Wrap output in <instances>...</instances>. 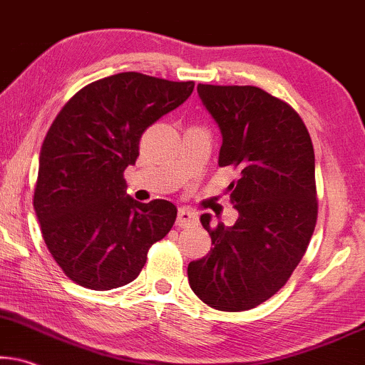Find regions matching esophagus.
I'll return each mask as SVG.
<instances>
[{
  "mask_svg": "<svg viewBox=\"0 0 365 365\" xmlns=\"http://www.w3.org/2000/svg\"><path fill=\"white\" fill-rule=\"evenodd\" d=\"M197 224V214L188 209H178L177 214V225L178 227H190V225Z\"/></svg>",
  "mask_w": 365,
  "mask_h": 365,
  "instance_id": "34e87169",
  "label": "esophagus"
}]
</instances>
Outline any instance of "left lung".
Listing matches in <instances>:
<instances>
[{"instance_id": "8db88e82", "label": "left lung", "mask_w": 365, "mask_h": 365, "mask_svg": "<svg viewBox=\"0 0 365 365\" xmlns=\"http://www.w3.org/2000/svg\"><path fill=\"white\" fill-rule=\"evenodd\" d=\"M219 124V167L241 178L229 185L236 224L210 227V252L188 264L190 288L205 305L244 312L279 292L302 261L318 215L315 153L310 133L292 106L255 86L198 84Z\"/></svg>"}]
</instances>
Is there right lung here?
Wrapping results in <instances>:
<instances>
[{
    "instance_id": "obj_1",
    "label": "right lung",
    "mask_w": 365,
    "mask_h": 365,
    "mask_svg": "<svg viewBox=\"0 0 365 365\" xmlns=\"http://www.w3.org/2000/svg\"><path fill=\"white\" fill-rule=\"evenodd\" d=\"M193 81L123 72L82 87L53 119L40 151L34 207L50 255L89 289L136 279L150 247L173 227L177 207L126 195L146 128L177 109Z\"/></svg>"
}]
</instances>
